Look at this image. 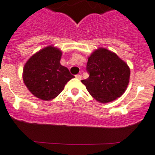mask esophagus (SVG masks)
Listing matches in <instances>:
<instances>
[{
	"mask_svg": "<svg viewBox=\"0 0 155 155\" xmlns=\"http://www.w3.org/2000/svg\"><path fill=\"white\" fill-rule=\"evenodd\" d=\"M76 78L78 79H82V76H81L80 75H76Z\"/></svg>",
	"mask_w": 155,
	"mask_h": 155,
	"instance_id": "obj_1",
	"label": "esophagus"
}]
</instances>
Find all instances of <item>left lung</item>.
Returning a JSON list of instances; mask_svg holds the SVG:
<instances>
[{
    "mask_svg": "<svg viewBox=\"0 0 155 155\" xmlns=\"http://www.w3.org/2000/svg\"><path fill=\"white\" fill-rule=\"evenodd\" d=\"M87 79L82 80L89 94L101 103L121 97L129 83L130 68L115 53L99 48L88 57Z\"/></svg>",
    "mask_w": 155,
    "mask_h": 155,
    "instance_id": "left-lung-1",
    "label": "left lung"
}]
</instances>
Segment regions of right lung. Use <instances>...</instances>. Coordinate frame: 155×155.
I'll use <instances>...</instances> for the list:
<instances>
[{"instance_id": "1", "label": "right lung", "mask_w": 155, "mask_h": 155, "mask_svg": "<svg viewBox=\"0 0 155 155\" xmlns=\"http://www.w3.org/2000/svg\"><path fill=\"white\" fill-rule=\"evenodd\" d=\"M62 52L50 45L36 52L27 60L23 69V80L31 94L50 101L56 98L74 76L60 64Z\"/></svg>"}]
</instances>
